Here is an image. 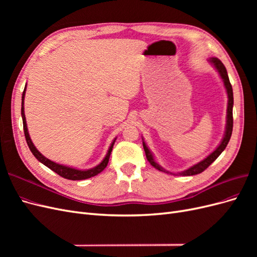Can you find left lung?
Returning <instances> with one entry per match:
<instances>
[{"label": "left lung", "mask_w": 257, "mask_h": 257, "mask_svg": "<svg viewBox=\"0 0 257 257\" xmlns=\"http://www.w3.org/2000/svg\"><path fill=\"white\" fill-rule=\"evenodd\" d=\"M208 61L213 65V67L216 69V72L219 73L221 79L223 81L224 88H225V90H226V94H227V98H228L227 99V110H226V124H225V132H224L222 141L219 144V146H217L215 149L209 155H207V157L204 160L197 162L196 164H194V165L190 166L189 168L182 170V172L172 173V172H168V170L164 169L159 164L157 160H155L153 153L149 149V147L147 146L145 139L142 137L143 138V146H144V150L146 152L147 160L149 161V163L154 168L159 169L160 172L170 174V175H176V176H178V175H180V176L198 175L200 173H203L209 165H211L212 163L220 157V154L224 151V149L226 148V146L229 142L231 133H232V106H234V95H232V88H231V84L229 82V78H228L226 68H225V66H224L222 62L217 58H209Z\"/></svg>", "instance_id": "8db88e82"}]
</instances>
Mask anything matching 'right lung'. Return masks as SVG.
<instances>
[{"mask_svg":"<svg viewBox=\"0 0 257 257\" xmlns=\"http://www.w3.org/2000/svg\"><path fill=\"white\" fill-rule=\"evenodd\" d=\"M26 91H27V84L25 87V90H23L22 93V100H21V116H22V122H23V131H25V136L27 139V144L30 148L31 152L33 153L34 157L40 161L42 164H44L45 166H47L48 168H50L51 170H53L54 173H57L58 175H60L61 177H63L65 179H68V180H84V179H88L91 177H94L96 175H98L99 173H102L103 170L106 168L108 162H109V158H110V153L112 151V148L114 145V142L116 137L113 139L112 143L110 144L109 148H108V151L105 155V158L103 159V161L99 163L98 165H96L95 167L90 168V169H78L75 168L72 166H66L63 164H59V163L53 162L49 159H47L46 157L38 151L36 149V147L34 146L32 139L30 137L29 134V130H28V125H27V120H26V114H25V96H26Z\"/></svg>","mask_w":257,"mask_h":257,"instance_id":"obj_1","label":"right lung"}]
</instances>
